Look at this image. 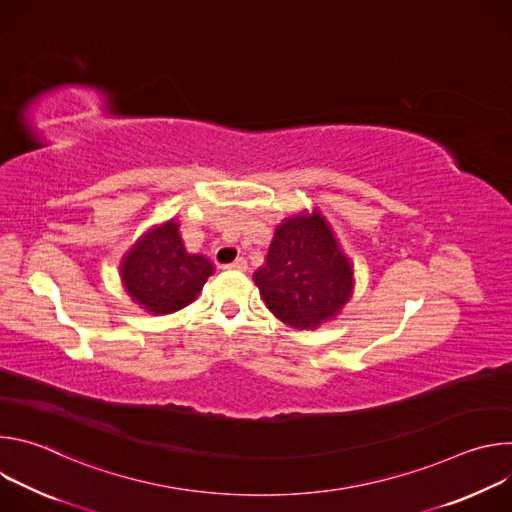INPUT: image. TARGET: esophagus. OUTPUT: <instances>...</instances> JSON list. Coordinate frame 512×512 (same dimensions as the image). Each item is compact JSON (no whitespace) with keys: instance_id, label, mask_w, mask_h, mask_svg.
<instances>
[{"instance_id":"obj_1","label":"esophagus","mask_w":512,"mask_h":512,"mask_svg":"<svg viewBox=\"0 0 512 512\" xmlns=\"http://www.w3.org/2000/svg\"><path fill=\"white\" fill-rule=\"evenodd\" d=\"M225 269H233V271H245V269H247V261H245L243 257H239V259H235L233 263H227V265H225Z\"/></svg>"}]
</instances>
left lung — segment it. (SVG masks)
<instances>
[{"label": "left lung", "mask_w": 512, "mask_h": 512, "mask_svg": "<svg viewBox=\"0 0 512 512\" xmlns=\"http://www.w3.org/2000/svg\"><path fill=\"white\" fill-rule=\"evenodd\" d=\"M253 279L269 312L298 330L334 320L354 287L350 261L320 210L285 218Z\"/></svg>", "instance_id": "left-lung-1"}]
</instances>
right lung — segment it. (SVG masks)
I'll return each instance as SVG.
<instances>
[{"label": "right lung", "instance_id": "obj_1", "mask_svg": "<svg viewBox=\"0 0 512 512\" xmlns=\"http://www.w3.org/2000/svg\"><path fill=\"white\" fill-rule=\"evenodd\" d=\"M180 225L168 221L145 233L121 261V281L139 308L150 314H172L196 300L214 273L202 255H190Z\"/></svg>", "mask_w": 512, "mask_h": 512}]
</instances>
